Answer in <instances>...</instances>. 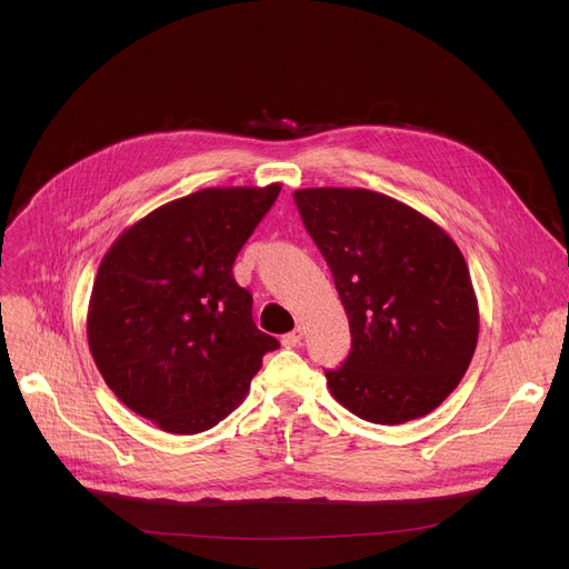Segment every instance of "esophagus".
Instances as JSON below:
<instances>
[{
  "label": "esophagus",
  "instance_id": "1",
  "mask_svg": "<svg viewBox=\"0 0 569 569\" xmlns=\"http://www.w3.org/2000/svg\"><path fill=\"white\" fill-rule=\"evenodd\" d=\"M301 340H303V329H301V327H297L295 331H290V333H286V336L281 338L283 347H288V349L299 347V345H301Z\"/></svg>",
  "mask_w": 569,
  "mask_h": 569
}]
</instances>
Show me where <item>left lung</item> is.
Listing matches in <instances>:
<instances>
[{"instance_id":"left-lung-1","label":"left lung","mask_w":569,"mask_h":569,"mask_svg":"<svg viewBox=\"0 0 569 569\" xmlns=\"http://www.w3.org/2000/svg\"><path fill=\"white\" fill-rule=\"evenodd\" d=\"M295 202L349 317V358L327 371L333 398L380 426L430 415L463 378L479 333L457 242L369 189H299Z\"/></svg>"}]
</instances>
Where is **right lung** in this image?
<instances>
[{"mask_svg": "<svg viewBox=\"0 0 569 569\" xmlns=\"http://www.w3.org/2000/svg\"><path fill=\"white\" fill-rule=\"evenodd\" d=\"M281 184L213 187L157 207L103 257L88 308L92 358L134 415L204 432L246 398L279 342L259 331L233 261Z\"/></svg>", "mask_w": 569, "mask_h": 569, "instance_id": "1", "label": "right lung"}]
</instances>
